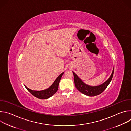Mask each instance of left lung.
I'll use <instances>...</instances> for the list:
<instances>
[{"instance_id": "1", "label": "left lung", "mask_w": 131, "mask_h": 131, "mask_svg": "<svg viewBox=\"0 0 131 131\" xmlns=\"http://www.w3.org/2000/svg\"><path fill=\"white\" fill-rule=\"evenodd\" d=\"M114 71V68L113 70V72H112L111 75L110 76L109 78L103 84L96 86H91L85 84L76 75L75 73L73 71L72 72L74 76V84H75V86L77 89L86 95H88L89 96H95L100 94L101 93H102L108 86L112 78H113Z\"/></svg>"}]
</instances>
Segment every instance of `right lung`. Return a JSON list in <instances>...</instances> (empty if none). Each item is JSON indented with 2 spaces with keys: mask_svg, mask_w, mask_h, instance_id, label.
Masks as SVG:
<instances>
[{
  "mask_svg": "<svg viewBox=\"0 0 131 131\" xmlns=\"http://www.w3.org/2000/svg\"><path fill=\"white\" fill-rule=\"evenodd\" d=\"M63 74H64V72L62 73L60 75L57 79H56V80H55L53 84L50 88H49L48 89L45 90L33 91V90L29 89L26 86H25L27 89V90L35 97H36L37 98H38V99H48V98L51 97L52 95H53L58 91L60 80H61L62 76H63Z\"/></svg>",
  "mask_w": 131,
  "mask_h": 131,
  "instance_id": "add662e5",
  "label": "right lung"
}]
</instances>
